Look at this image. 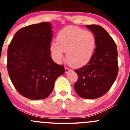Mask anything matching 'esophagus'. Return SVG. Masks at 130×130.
I'll return each instance as SVG.
<instances>
[{"label":"esophagus","mask_w":130,"mask_h":130,"mask_svg":"<svg viewBox=\"0 0 130 130\" xmlns=\"http://www.w3.org/2000/svg\"><path fill=\"white\" fill-rule=\"evenodd\" d=\"M65 73H68L69 72H70V70H71V69H69V67H65Z\"/></svg>","instance_id":"obj_1"}]
</instances>
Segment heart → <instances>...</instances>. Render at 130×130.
Here are the masks:
<instances>
[{"instance_id": "1", "label": "heart", "mask_w": 130, "mask_h": 130, "mask_svg": "<svg viewBox=\"0 0 130 130\" xmlns=\"http://www.w3.org/2000/svg\"><path fill=\"white\" fill-rule=\"evenodd\" d=\"M56 42L50 46L53 58L60 62L66 53L68 63L72 66L79 67L89 61L95 50L96 40L89 31L73 26L63 29L58 34Z\"/></svg>"}]
</instances>
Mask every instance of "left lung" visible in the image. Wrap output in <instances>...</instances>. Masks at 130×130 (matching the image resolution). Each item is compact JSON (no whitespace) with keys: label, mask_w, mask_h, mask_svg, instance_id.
I'll list each match as a JSON object with an SVG mask.
<instances>
[{"label":"left lung","mask_w":130,"mask_h":130,"mask_svg":"<svg viewBox=\"0 0 130 130\" xmlns=\"http://www.w3.org/2000/svg\"><path fill=\"white\" fill-rule=\"evenodd\" d=\"M86 27L95 36L96 47L89 61L75 70L78 77L74 89L81 98L97 99L110 89L117 77V47L103 27L98 25H86Z\"/></svg>","instance_id":"8db88e82"}]
</instances>
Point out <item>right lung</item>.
I'll return each instance as SVG.
<instances>
[{"mask_svg": "<svg viewBox=\"0 0 130 130\" xmlns=\"http://www.w3.org/2000/svg\"><path fill=\"white\" fill-rule=\"evenodd\" d=\"M52 27L48 22L26 26L17 31L9 45V75L18 92L29 99L49 96L57 77L65 72L64 67L50 56Z\"/></svg>", "mask_w": 130, "mask_h": 130, "instance_id": "1", "label": "right lung"}]
</instances>
